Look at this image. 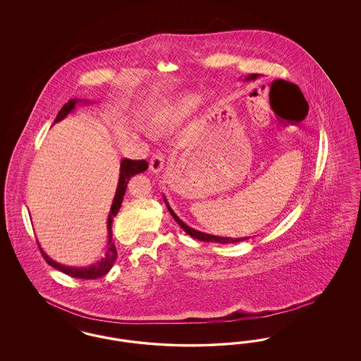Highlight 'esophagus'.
<instances>
[{
  "label": "esophagus",
  "mask_w": 361,
  "mask_h": 361,
  "mask_svg": "<svg viewBox=\"0 0 361 361\" xmlns=\"http://www.w3.org/2000/svg\"><path fill=\"white\" fill-rule=\"evenodd\" d=\"M164 168H165V157L161 154V153H157V154L153 155V157H152V161H150V169H152V172H162Z\"/></svg>",
  "instance_id": "34e87169"
}]
</instances>
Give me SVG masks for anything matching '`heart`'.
I'll return each instance as SVG.
<instances>
[{"instance_id":"heart-1","label":"heart","mask_w":361,"mask_h":361,"mask_svg":"<svg viewBox=\"0 0 361 361\" xmlns=\"http://www.w3.org/2000/svg\"><path fill=\"white\" fill-rule=\"evenodd\" d=\"M200 100L202 97L199 94H185L172 103L155 109L147 119L149 130L161 133L180 126L195 112Z\"/></svg>"}]
</instances>
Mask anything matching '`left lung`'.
<instances>
[{"instance_id":"obj_1","label":"left lung","mask_w":361,"mask_h":361,"mask_svg":"<svg viewBox=\"0 0 361 361\" xmlns=\"http://www.w3.org/2000/svg\"><path fill=\"white\" fill-rule=\"evenodd\" d=\"M261 77V74H249L243 81H256L257 78ZM286 84H287V81H284ZM290 84V82H288ZM290 85L293 86V84H290ZM164 202H165V204L168 207V209H169V212H171V215L173 216V219L177 222V224H180V227L190 235L192 238H195V240H203V242H216V243H237V242H242V240H249L247 237H245V238H228V237H218V235H212V234H207V233H202V231H199V230H195V228H192V227H189L188 224H184L176 214H174V211H173L171 206H169V203H168V200H166V197L164 196Z\"/></svg>"}]
</instances>
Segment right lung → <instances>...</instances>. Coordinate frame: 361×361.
Wrapping results in <instances>:
<instances>
[{"mask_svg":"<svg viewBox=\"0 0 361 361\" xmlns=\"http://www.w3.org/2000/svg\"><path fill=\"white\" fill-rule=\"evenodd\" d=\"M78 103H90L89 100H80V99H71L68 103L65 104L59 114L56 115L54 123H58V121H63L70 112L75 108V105ZM149 168V164L145 161V159H128V158H124L121 162V173H119V181H118V188L115 192V197H114V202H112V206L109 209V215H108V221H106V228H108V245H106V250H105V255L104 257L97 261L96 264L93 265H89V267H82V268H75V267H66V265H62V264H58L55 262L54 259L49 257L43 249L40 247L39 245V249H40V253L42 256L44 257V259L47 261L49 265H51L52 268L63 272L65 275L71 276V277H75V279H85V280H92V279H99L102 276L106 275L111 268L114 267L116 257H118V250H116V246L112 240V222H114V218L116 216V214L119 212L121 209V203H123V197H124V193H126V188H127V184L130 181V178L133 176H135L137 173L145 172L147 171Z\"/></svg>","mask_w":361,"mask_h":361,"instance_id":"obj_1","label":"right lung"}]
</instances>
